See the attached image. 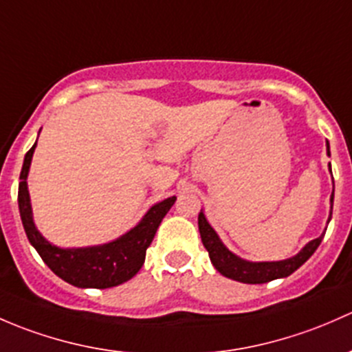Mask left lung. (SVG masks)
<instances>
[{"instance_id":"8db88e82","label":"left lung","mask_w":352,"mask_h":352,"mask_svg":"<svg viewBox=\"0 0 352 352\" xmlns=\"http://www.w3.org/2000/svg\"><path fill=\"white\" fill-rule=\"evenodd\" d=\"M327 154L331 155L329 151V142H327ZM334 205V191H332L331 197V208ZM332 212L329 215L327 222H331ZM198 229H200L201 242L205 245V249L208 251L210 261L215 266V270L219 271L223 276L230 278V280L241 281V283H249V285H261L267 283V281L278 280V278H286L292 273H295L300 266H302L305 261H309V257L317 251V248L320 245L322 239L325 234H322L320 237L310 241L302 251L296 256L289 257V259L283 261H264V263H252V261L241 259L239 256H235L234 252H230L229 249L223 245V242L220 241V237L217 235V232L212 229L208 222L205 219V213L200 212L198 215Z\"/></svg>"}]
</instances>
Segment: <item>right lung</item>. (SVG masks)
Returning <instances> with one entry per match:
<instances>
[{
	"label": "right lung",
	"instance_id": "obj_1",
	"mask_svg": "<svg viewBox=\"0 0 352 352\" xmlns=\"http://www.w3.org/2000/svg\"><path fill=\"white\" fill-rule=\"evenodd\" d=\"M37 142L25 154L23 168L20 173L18 184V208H20L21 223L30 244L37 249L42 261L69 285L78 288H111L118 286L135 276L146 261V251L161 226L162 219L175 205L176 197L155 203L149 212L142 217L133 229H130L117 241L108 244L93 245V248L63 249L52 245L37 230L32 217L30 195H28L27 176L30 171L32 155Z\"/></svg>",
	"mask_w": 352,
	"mask_h": 352
}]
</instances>
